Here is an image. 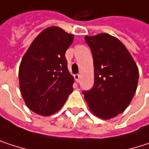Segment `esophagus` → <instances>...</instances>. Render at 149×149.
<instances>
[{
	"instance_id": "obj_1",
	"label": "esophagus",
	"mask_w": 149,
	"mask_h": 149,
	"mask_svg": "<svg viewBox=\"0 0 149 149\" xmlns=\"http://www.w3.org/2000/svg\"><path fill=\"white\" fill-rule=\"evenodd\" d=\"M74 80H75L76 82H79V81H80V77H81L80 74H74Z\"/></svg>"
}]
</instances>
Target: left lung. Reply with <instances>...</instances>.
<instances>
[{"instance_id": "8db88e82", "label": "left lung", "mask_w": 149, "mask_h": 149, "mask_svg": "<svg viewBox=\"0 0 149 149\" xmlns=\"http://www.w3.org/2000/svg\"><path fill=\"white\" fill-rule=\"evenodd\" d=\"M94 59L95 84L83 92L89 110L102 120L124 111L137 88L139 69L124 44L106 33L85 36Z\"/></svg>"}]
</instances>
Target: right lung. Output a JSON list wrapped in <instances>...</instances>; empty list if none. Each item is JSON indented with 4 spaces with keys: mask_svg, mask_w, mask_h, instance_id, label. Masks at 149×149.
<instances>
[{
    "mask_svg": "<svg viewBox=\"0 0 149 149\" xmlns=\"http://www.w3.org/2000/svg\"><path fill=\"white\" fill-rule=\"evenodd\" d=\"M74 36L59 27H48L33 40L19 68V85L27 107L48 116L60 110L73 91L74 77L65 53Z\"/></svg>",
    "mask_w": 149,
    "mask_h": 149,
    "instance_id": "right-lung-1",
    "label": "right lung"
}]
</instances>
